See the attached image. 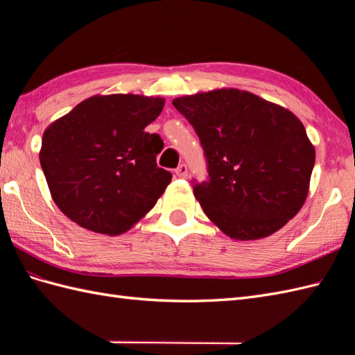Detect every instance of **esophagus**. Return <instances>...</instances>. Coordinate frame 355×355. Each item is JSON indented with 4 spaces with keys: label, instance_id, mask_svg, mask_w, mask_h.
I'll list each match as a JSON object with an SVG mask.
<instances>
[{
    "label": "esophagus",
    "instance_id": "1",
    "mask_svg": "<svg viewBox=\"0 0 355 355\" xmlns=\"http://www.w3.org/2000/svg\"><path fill=\"white\" fill-rule=\"evenodd\" d=\"M175 175L178 178H186L187 177V166L186 164H180L175 169Z\"/></svg>",
    "mask_w": 355,
    "mask_h": 355
}]
</instances>
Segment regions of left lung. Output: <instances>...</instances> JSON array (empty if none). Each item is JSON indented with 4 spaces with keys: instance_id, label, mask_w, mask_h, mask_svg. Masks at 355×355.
Segmentation results:
<instances>
[{
    "instance_id": "left-lung-1",
    "label": "left lung",
    "mask_w": 355,
    "mask_h": 355,
    "mask_svg": "<svg viewBox=\"0 0 355 355\" xmlns=\"http://www.w3.org/2000/svg\"><path fill=\"white\" fill-rule=\"evenodd\" d=\"M197 131L209 182L193 195L218 229L236 241L273 235L310 191L315 150L302 122L281 105L238 88L172 101Z\"/></svg>"
}]
</instances>
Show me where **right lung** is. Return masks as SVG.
<instances>
[{"instance_id":"add662e5","label":"right lung","mask_w":355,"mask_h":355,"mask_svg":"<svg viewBox=\"0 0 355 355\" xmlns=\"http://www.w3.org/2000/svg\"><path fill=\"white\" fill-rule=\"evenodd\" d=\"M163 107V97L97 94L44 131L40 162L65 216L114 236L155 206L172 175L155 162L163 149L160 135L145 128Z\"/></svg>"}]
</instances>
